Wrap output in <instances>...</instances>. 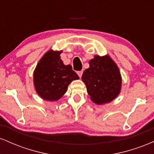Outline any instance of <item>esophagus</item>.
<instances>
[{"mask_svg": "<svg viewBox=\"0 0 154 154\" xmlns=\"http://www.w3.org/2000/svg\"><path fill=\"white\" fill-rule=\"evenodd\" d=\"M82 73H83V72H82V71H78V72H77V75H79V77H82Z\"/></svg>", "mask_w": 154, "mask_h": 154, "instance_id": "obj_1", "label": "esophagus"}]
</instances>
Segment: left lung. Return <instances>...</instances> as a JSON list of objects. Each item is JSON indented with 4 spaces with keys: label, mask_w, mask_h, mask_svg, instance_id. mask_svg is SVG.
Instances as JSON below:
<instances>
[{
    "label": "left lung",
    "mask_w": 154,
    "mask_h": 154,
    "mask_svg": "<svg viewBox=\"0 0 154 154\" xmlns=\"http://www.w3.org/2000/svg\"><path fill=\"white\" fill-rule=\"evenodd\" d=\"M90 67L83 72L91 100L97 104L109 103L119 94L122 79L119 69L109 56H95L89 61Z\"/></svg>",
    "instance_id": "8db88e82"
}]
</instances>
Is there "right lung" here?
<instances>
[{
    "label": "right lung",
    "instance_id": "obj_1",
    "mask_svg": "<svg viewBox=\"0 0 154 154\" xmlns=\"http://www.w3.org/2000/svg\"><path fill=\"white\" fill-rule=\"evenodd\" d=\"M61 51H49L43 56L34 72L37 93L43 99L57 100L66 93L72 80L78 79L71 65H64L60 59Z\"/></svg>",
    "mask_w": 154,
    "mask_h": 154
}]
</instances>
